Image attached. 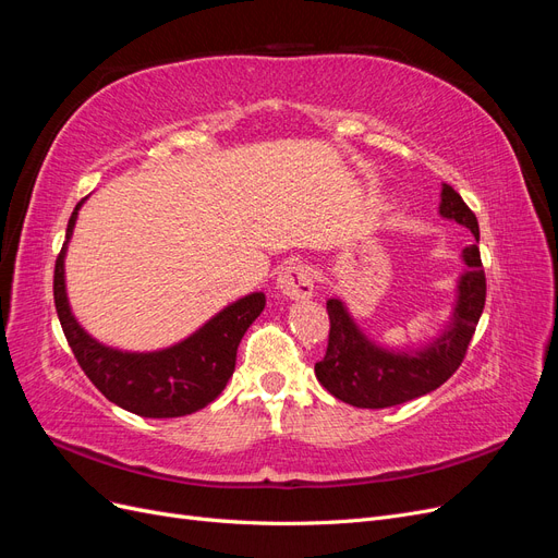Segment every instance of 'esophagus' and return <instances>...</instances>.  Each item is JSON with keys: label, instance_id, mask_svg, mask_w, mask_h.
<instances>
[{"label": "esophagus", "instance_id": "34e87169", "mask_svg": "<svg viewBox=\"0 0 558 558\" xmlns=\"http://www.w3.org/2000/svg\"><path fill=\"white\" fill-rule=\"evenodd\" d=\"M277 289L291 300H307L314 293V269L305 263H291L281 267Z\"/></svg>", "mask_w": 558, "mask_h": 558}]
</instances>
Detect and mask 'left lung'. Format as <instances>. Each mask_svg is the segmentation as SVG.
<instances>
[{
  "mask_svg": "<svg viewBox=\"0 0 558 558\" xmlns=\"http://www.w3.org/2000/svg\"><path fill=\"white\" fill-rule=\"evenodd\" d=\"M440 214L468 228L475 242L463 248L468 265L459 279V298L449 326L421 349L393 351L367 340L340 298H330V335L326 356L314 365L316 379L337 400L361 410H384L421 398L442 386L465 359L486 300V277L480 258V226L463 197L442 183Z\"/></svg>",
  "mask_w": 558,
  "mask_h": 558,
  "instance_id": "8db88e82",
  "label": "left lung"
}]
</instances>
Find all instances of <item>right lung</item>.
<instances>
[{"instance_id": "1", "label": "right lung", "mask_w": 558, "mask_h": 558, "mask_svg": "<svg viewBox=\"0 0 558 558\" xmlns=\"http://www.w3.org/2000/svg\"><path fill=\"white\" fill-rule=\"evenodd\" d=\"M83 199L66 223V238L56 260L53 298L64 330L83 373L107 400L132 414L174 418L207 408L221 396L234 373L238 347L248 326L265 310V295L251 293L209 318L183 342L148 353L105 347L78 326L64 289V253L72 240Z\"/></svg>"}]
</instances>
